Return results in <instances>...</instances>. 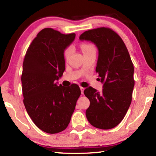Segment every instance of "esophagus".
Wrapping results in <instances>:
<instances>
[{
	"mask_svg": "<svg viewBox=\"0 0 156 156\" xmlns=\"http://www.w3.org/2000/svg\"><path fill=\"white\" fill-rule=\"evenodd\" d=\"M80 90H81V94H83V92H84V87H80Z\"/></svg>",
	"mask_w": 156,
	"mask_h": 156,
	"instance_id": "1",
	"label": "esophagus"
}]
</instances>
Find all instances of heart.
I'll return each mask as SVG.
<instances>
[{
  "label": "heart",
  "instance_id": "heart-1",
  "mask_svg": "<svg viewBox=\"0 0 156 156\" xmlns=\"http://www.w3.org/2000/svg\"><path fill=\"white\" fill-rule=\"evenodd\" d=\"M80 47L84 54V53H87L91 51H94L95 50L94 47L90 43H83L81 44ZM72 52V48L71 47H68L64 50L63 55H64V58L66 60H67L69 58Z\"/></svg>",
  "mask_w": 156,
  "mask_h": 156
}]
</instances>
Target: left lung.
<instances>
[{"label": "left lung", "instance_id": "obj_1", "mask_svg": "<svg viewBox=\"0 0 156 156\" xmlns=\"http://www.w3.org/2000/svg\"><path fill=\"white\" fill-rule=\"evenodd\" d=\"M79 38L92 42L98 49L96 72L103 83L101 92L91 87L84 91L90 101L87 118L95 127L112 129L123 120L131 105L135 83L133 62L122 38L110 28L86 31Z\"/></svg>", "mask_w": 156, "mask_h": 156}]
</instances>
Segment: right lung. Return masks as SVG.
I'll list each match as a JSON object with an SVG mask.
<instances>
[{
	"instance_id": "right-lung-1",
	"label": "right lung",
	"mask_w": 156,
	"mask_h": 156,
	"mask_svg": "<svg viewBox=\"0 0 156 156\" xmlns=\"http://www.w3.org/2000/svg\"><path fill=\"white\" fill-rule=\"evenodd\" d=\"M75 36L44 28L31 42L23 61V102L34 123L47 133L67 127L81 94L77 84L65 87L56 82L65 69L63 52Z\"/></svg>"
}]
</instances>
